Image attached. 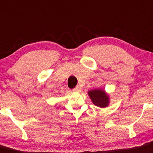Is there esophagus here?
<instances>
[{
	"label": "esophagus",
	"mask_w": 153,
	"mask_h": 153,
	"mask_svg": "<svg viewBox=\"0 0 153 153\" xmlns=\"http://www.w3.org/2000/svg\"><path fill=\"white\" fill-rule=\"evenodd\" d=\"M74 91H77V92H79L80 90H81V87H79V86H77V87H75V88L73 89Z\"/></svg>",
	"instance_id": "esophagus-1"
}]
</instances>
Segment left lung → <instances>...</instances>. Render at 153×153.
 Returning a JSON list of instances; mask_svg holds the SVG:
<instances>
[{
	"mask_svg": "<svg viewBox=\"0 0 153 153\" xmlns=\"http://www.w3.org/2000/svg\"><path fill=\"white\" fill-rule=\"evenodd\" d=\"M92 102L95 105L100 108H105L109 103V97L103 90H93L88 92Z\"/></svg>",
	"mask_w": 153,
	"mask_h": 153,
	"instance_id": "obj_1",
	"label": "left lung"
}]
</instances>
